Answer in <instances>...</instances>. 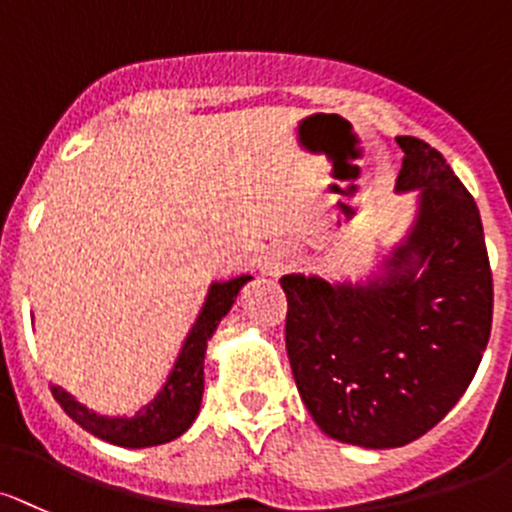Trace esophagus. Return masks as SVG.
Returning a JSON list of instances; mask_svg holds the SVG:
<instances>
[{
  "label": "esophagus",
  "instance_id": "obj_1",
  "mask_svg": "<svg viewBox=\"0 0 512 512\" xmlns=\"http://www.w3.org/2000/svg\"><path fill=\"white\" fill-rule=\"evenodd\" d=\"M294 262H297V255H294L287 245L270 247V250L265 252V257H262V274H267V277H279L282 272L292 270Z\"/></svg>",
  "mask_w": 512,
  "mask_h": 512
}]
</instances>
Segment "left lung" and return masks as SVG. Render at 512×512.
I'll list each match as a JSON object with an SVG mask.
<instances>
[{"instance_id": "left-lung-1", "label": "left lung", "mask_w": 512, "mask_h": 512, "mask_svg": "<svg viewBox=\"0 0 512 512\" xmlns=\"http://www.w3.org/2000/svg\"><path fill=\"white\" fill-rule=\"evenodd\" d=\"M395 191L417 218L368 282L284 274L287 353L314 422L331 439L395 449L459 402L486 351L493 277L481 213L437 149L397 137Z\"/></svg>"}]
</instances>
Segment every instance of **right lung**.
<instances>
[{
	"mask_svg": "<svg viewBox=\"0 0 512 512\" xmlns=\"http://www.w3.org/2000/svg\"><path fill=\"white\" fill-rule=\"evenodd\" d=\"M250 274L228 279V282H213L208 289L206 304L198 314L196 324L188 331L174 370L169 373L166 383L157 392L152 402L142 407L134 417H105L80 405L78 400L63 387L51 385L53 397L66 414L85 432L95 434L110 444L127 446V449H144V446L166 444V441L181 437L196 419L203 400V360H206V346L220 319L235 304V297L247 282Z\"/></svg>",
	"mask_w": 512,
	"mask_h": 512,
	"instance_id": "add662e5",
	"label": "right lung"
}]
</instances>
